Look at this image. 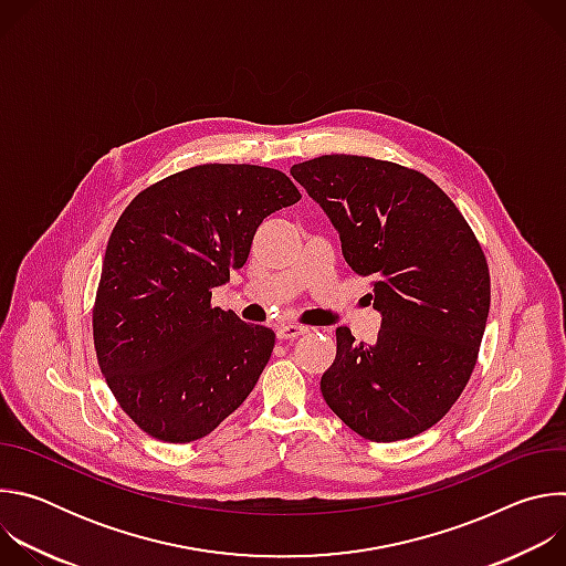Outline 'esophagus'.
Listing matches in <instances>:
<instances>
[{"label":"esophagus","instance_id":"obj_1","mask_svg":"<svg viewBox=\"0 0 566 566\" xmlns=\"http://www.w3.org/2000/svg\"><path fill=\"white\" fill-rule=\"evenodd\" d=\"M308 329L302 327V325H293V322H289V325H282L277 327V338L280 340H293L297 336H304Z\"/></svg>","mask_w":566,"mask_h":566}]
</instances>
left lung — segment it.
I'll use <instances>...</instances> for the list:
<instances>
[{"label":"left lung","mask_w":566,"mask_h":566,"mask_svg":"<svg viewBox=\"0 0 566 566\" xmlns=\"http://www.w3.org/2000/svg\"><path fill=\"white\" fill-rule=\"evenodd\" d=\"M327 212L352 271L374 277V345L336 329L322 374L327 406L376 443L410 439L461 396L486 329L491 275L479 241L426 175L389 160L325 154L291 168Z\"/></svg>","instance_id":"left-lung-1"}]
</instances>
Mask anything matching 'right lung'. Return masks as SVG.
<instances>
[{
	"label": "right lung",
	"mask_w": 566,
	"mask_h": 566,
	"mask_svg": "<svg viewBox=\"0 0 566 566\" xmlns=\"http://www.w3.org/2000/svg\"><path fill=\"white\" fill-rule=\"evenodd\" d=\"M302 199L273 168L206 164L138 192L116 221L94 304V347L123 412L190 443L253 391L275 334L210 304L260 223Z\"/></svg>",
	"instance_id": "obj_1"
}]
</instances>
